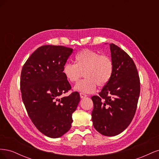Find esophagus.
Wrapping results in <instances>:
<instances>
[{"mask_svg": "<svg viewBox=\"0 0 159 159\" xmlns=\"http://www.w3.org/2000/svg\"><path fill=\"white\" fill-rule=\"evenodd\" d=\"M80 98H85L87 97V95L84 93H80Z\"/></svg>", "mask_w": 159, "mask_h": 159, "instance_id": "34e87169", "label": "esophagus"}]
</instances>
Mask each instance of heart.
Instances as JSON below:
<instances>
[{"mask_svg":"<svg viewBox=\"0 0 159 159\" xmlns=\"http://www.w3.org/2000/svg\"><path fill=\"white\" fill-rule=\"evenodd\" d=\"M114 66L110 57L93 50L86 49L75 56V64L66 63L62 70L66 79L70 83H75L81 76L85 79L74 86V90L81 93L94 92L96 85L104 87L112 78Z\"/></svg>","mask_w":159,"mask_h":159,"instance_id":"b5f03b06","label":"heart"}]
</instances>
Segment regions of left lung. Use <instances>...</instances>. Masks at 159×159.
Masks as SVG:
<instances>
[{"label":"left lung","mask_w":159,"mask_h":159,"mask_svg":"<svg viewBox=\"0 0 159 159\" xmlns=\"http://www.w3.org/2000/svg\"><path fill=\"white\" fill-rule=\"evenodd\" d=\"M114 66L112 78L98 95L91 98L94 128L105 136H115L131 123L140 94V79L133 60L114 44H109Z\"/></svg>","instance_id":"8db88e82"}]
</instances>
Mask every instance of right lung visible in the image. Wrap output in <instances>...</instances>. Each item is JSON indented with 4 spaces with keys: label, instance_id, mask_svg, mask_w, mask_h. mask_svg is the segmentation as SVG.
Masks as SVG:
<instances>
[{
    "label": "right lung",
    "instance_id": "obj_1",
    "mask_svg": "<svg viewBox=\"0 0 159 159\" xmlns=\"http://www.w3.org/2000/svg\"><path fill=\"white\" fill-rule=\"evenodd\" d=\"M72 52L62 46H42L32 53L21 71L20 90L27 113L36 127L50 138L69 131L80 101L77 91L61 97L71 88L62 70Z\"/></svg>",
    "mask_w": 159,
    "mask_h": 159
}]
</instances>
